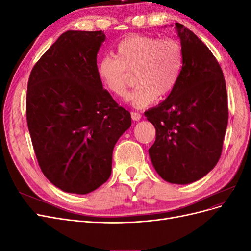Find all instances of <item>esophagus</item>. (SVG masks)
Here are the masks:
<instances>
[{"label":"esophagus","mask_w":251,"mask_h":251,"mask_svg":"<svg viewBox=\"0 0 251 251\" xmlns=\"http://www.w3.org/2000/svg\"><path fill=\"white\" fill-rule=\"evenodd\" d=\"M131 117L133 120L138 121L141 118V114H139L137 112H131Z\"/></svg>","instance_id":"esophagus-1"}]
</instances>
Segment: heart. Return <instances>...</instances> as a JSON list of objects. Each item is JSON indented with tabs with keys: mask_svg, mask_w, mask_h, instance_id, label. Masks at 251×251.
I'll use <instances>...</instances> for the list:
<instances>
[{
	"mask_svg": "<svg viewBox=\"0 0 251 251\" xmlns=\"http://www.w3.org/2000/svg\"><path fill=\"white\" fill-rule=\"evenodd\" d=\"M183 67V52L180 43L164 37L130 35L121 40L115 57L103 56L97 64V75L104 89L114 96H124L128 83V73L135 72L137 87L127 95L135 108H146L157 96L170 95L176 87Z\"/></svg>",
	"mask_w": 251,
	"mask_h": 251,
	"instance_id": "1",
	"label": "heart"
}]
</instances>
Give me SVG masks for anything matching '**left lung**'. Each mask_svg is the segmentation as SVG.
<instances>
[{
  "label": "left lung",
  "instance_id": "1",
  "mask_svg": "<svg viewBox=\"0 0 251 251\" xmlns=\"http://www.w3.org/2000/svg\"><path fill=\"white\" fill-rule=\"evenodd\" d=\"M183 52V67L173 92L144 113L156 128L149 149L163 180L188 184L215 168L221 157L228 123L224 75L216 57L198 36L175 24Z\"/></svg>",
  "mask_w": 251,
  "mask_h": 251
}]
</instances>
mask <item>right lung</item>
Returning <instances> with one entry per match:
<instances>
[{
    "label": "right lung",
    "mask_w": 251,
    "mask_h": 251,
    "mask_svg": "<svg viewBox=\"0 0 251 251\" xmlns=\"http://www.w3.org/2000/svg\"><path fill=\"white\" fill-rule=\"evenodd\" d=\"M101 31L68 30L37 60L27 124L43 174L66 193L86 195L111 176L115 143L132 125L97 75Z\"/></svg>",
    "instance_id": "right-lung-1"
}]
</instances>
